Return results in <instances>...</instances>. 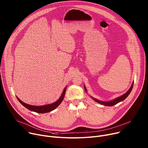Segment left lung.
I'll use <instances>...</instances> for the list:
<instances>
[{
	"mask_svg": "<svg viewBox=\"0 0 148 148\" xmlns=\"http://www.w3.org/2000/svg\"><path fill=\"white\" fill-rule=\"evenodd\" d=\"M133 86H134V82H132V85H131L130 88L129 89V90H128L127 92H126L125 94H123L122 95H121V96H120V97H117V98H115V99H112V100L109 101H100V100H98V99H96V98L92 97V96H90V97H91L92 99H93L95 102H98V103H100V104H101V105H105V106H108V107L113 106V105H115V104H116V103H119V102H120L123 101L125 99H126V97H127L129 95V94L131 93V91H132V90ZM84 90H85L86 92H87V88H86V86H84Z\"/></svg>",
	"mask_w": 148,
	"mask_h": 148,
	"instance_id": "8db88e82",
	"label": "left lung"
}]
</instances>
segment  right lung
I'll return each mask as SVG.
<instances>
[{
    "label": "right lung",
    "instance_id": "obj_1",
    "mask_svg": "<svg viewBox=\"0 0 148 148\" xmlns=\"http://www.w3.org/2000/svg\"><path fill=\"white\" fill-rule=\"evenodd\" d=\"M66 88H67V86L64 88V90H63V91L62 92V94L60 96V97L59 98V99L58 100H57L56 102H54L52 103L46 104V105H41V106H34V105H32L23 102L22 101H21L17 96H16V97H17V99H18V101L20 102V103L21 104H22L25 108H26L29 110H30L31 111L37 112V113H41V114L47 113V112H51V111H53L54 110H55L58 106V105L61 103L63 99H64Z\"/></svg>",
    "mask_w": 148,
    "mask_h": 148
}]
</instances>
